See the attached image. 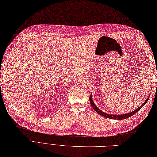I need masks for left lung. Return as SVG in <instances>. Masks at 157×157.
I'll list each match as a JSON object with an SVG mask.
<instances>
[{
	"instance_id": "left-lung-1",
	"label": "left lung",
	"mask_w": 157,
	"mask_h": 157,
	"mask_svg": "<svg viewBox=\"0 0 157 157\" xmlns=\"http://www.w3.org/2000/svg\"><path fill=\"white\" fill-rule=\"evenodd\" d=\"M149 98H150V96L148 97V98L146 99V100L144 101V103H143V105H141L139 107H138L137 109H136V110H133L132 111V113H128V114H120V115H113V114H108L107 113H103V112L101 111L98 107H97L96 106V105L94 104L93 100V98H92V96H91V94L89 96V101H90V103L91 106L93 107V108L94 109V110L97 113H98L99 114L101 115L102 116H104L105 117L107 118H109V119H118V120H121V119H124L126 118H128L133 115L135 114L137 111H139L142 107H143L145 104L147 103Z\"/></svg>"
}]
</instances>
